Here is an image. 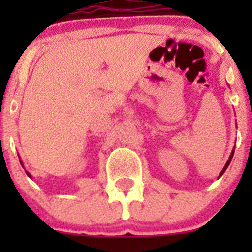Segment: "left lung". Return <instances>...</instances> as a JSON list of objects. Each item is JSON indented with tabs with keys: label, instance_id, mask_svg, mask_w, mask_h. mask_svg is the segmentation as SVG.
<instances>
[{
	"label": "left lung",
	"instance_id": "8db88e82",
	"mask_svg": "<svg viewBox=\"0 0 252 252\" xmlns=\"http://www.w3.org/2000/svg\"><path fill=\"white\" fill-rule=\"evenodd\" d=\"M233 153H235V149H233V150H232V153H231V155H230V159L227 160V162H226V165H224V168L222 169V171H221V173H220V177H222V174H223L224 171H226V169L228 168V165H230V162H231V160H232V157H233Z\"/></svg>",
	"mask_w": 252,
	"mask_h": 252
}]
</instances>
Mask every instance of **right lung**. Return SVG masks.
<instances>
[{
	"label": "right lung",
	"instance_id": "right-lung-1",
	"mask_svg": "<svg viewBox=\"0 0 252 252\" xmlns=\"http://www.w3.org/2000/svg\"><path fill=\"white\" fill-rule=\"evenodd\" d=\"M20 162H21V161H20ZM26 174H28V175H29V177H30V178H31V175H30V174H29L28 171H26Z\"/></svg>",
	"mask_w": 252,
	"mask_h": 252
}]
</instances>
